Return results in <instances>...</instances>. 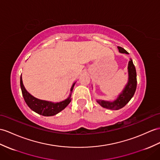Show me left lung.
<instances>
[{"mask_svg": "<svg viewBox=\"0 0 160 160\" xmlns=\"http://www.w3.org/2000/svg\"><path fill=\"white\" fill-rule=\"evenodd\" d=\"M119 52L122 53L128 54V52L123 48L118 47ZM128 81L126 87L124 88L122 92L113 102H108L101 100H97L98 102L101 107L111 110H118L126 106V104L129 102L133 97L136 92V85H137V80H136V71L132 60L130 59L128 63Z\"/></svg>", "mask_w": 160, "mask_h": 160, "instance_id": "1", "label": "left lung"}]
</instances>
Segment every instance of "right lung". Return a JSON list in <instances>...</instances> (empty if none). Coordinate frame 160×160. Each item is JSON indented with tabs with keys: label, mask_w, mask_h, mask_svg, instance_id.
<instances>
[{
	"label": "right lung",
	"mask_w": 160,
	"mask_h": 160,
	"mask_svg": "<svg viewBox=\"0 0 160 160\" xmlns=\"http://www.w3.org/2000/svg\"><path fill=\"white\" fill-rule=\"evenodd\" d=\"M75 83L72 84L71 89V93H70L69 97L67 99L60 102L53 103L52 102H49V101L39 100L31 95L30 93L26 91L22 82V75L20 77V87L22 92V96L24 97L26 103L30 109H32L33 111L37 112V113L43 116L55 115L58 114V112L64 109L68 106V104L71 101V93L74 86H75Z\"/></svg>",
	"instance_id": "add662e5"
}]
</instances>
